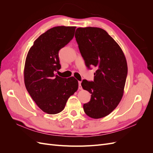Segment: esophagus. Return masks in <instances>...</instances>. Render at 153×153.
I'll list each match as a JSON object with an SVG mask.
<instances>
[{
  "label": "esophagus",
  "instance_id": "1",
  "mask_svg": "<svg viewBox=\"0 0 153 153\" xmlns=\"http://www.w3.org/2000/svg\"><path fill=\"white\" fill-rule=\"evenodd\" d=\"M78 89H80V90L82 89V87L81 85V82L80 81L78 82Z\"/></svg>",
  "mask_w": 153,
  "mask_h": 153
}]
</instances>
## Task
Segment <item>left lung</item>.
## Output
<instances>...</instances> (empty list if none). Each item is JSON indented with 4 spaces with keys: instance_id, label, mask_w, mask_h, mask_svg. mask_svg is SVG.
<instances>
[{
    "instance_id": "obj_1",
    "label": "left lung",
    "mask_w": 153,
    "mask_h": 153,
    "mask_svg": "<svg viewBox=\"0 0 153 153\" xmlns=\"http://www.w3.org/2000/svg\"><path fill=\"white\" fill-rule=\"evenodd\" d=\"M75 38L85 66L97 69L94 81L83 80L81 84L91 94L84 110L91 118L104 117L121 100L128 75L126 58L119 45L103 29L78 28Z\"/></svg>"
}]
</instances>
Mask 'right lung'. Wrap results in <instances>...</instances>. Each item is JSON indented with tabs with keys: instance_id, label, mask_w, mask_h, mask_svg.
<instances>
[{
	"instance_id": "right-lung-1",
	"label": "right lung",
	"mask_w": 153,
	"mask_h": 153,
	"mask_svg": "<svg viewBox=\"0 0 153 153\" xmlns=\"http://www.w3.org/2000/svg\"><path fill=\"white\" fill-rule=\"evenodd\" d=\"M75 29L59 26L48 30L34 41L27 55L25 87L39 108L49 114L62 111L78 89V81L73 76L64 78L54 74L61 68L59 50L73 38Z\"/></svg>"
}]
</instances>
